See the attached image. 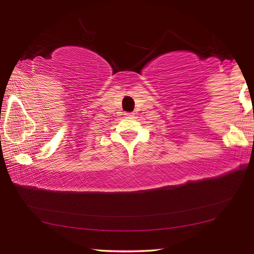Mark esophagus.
Wrapping results in <instances>:
<instances>
[{"mask_svg":"<svg viewBox=\"0 0 254 254\" xmlns=\"http://www.w3.org/2000/svg\"><path fill=\"white\" fill-rule=\"evenodd\" d=\"M126 116H130V115H128V113H126Z\"/></svg>","mask_w":254,"mask_h":254,"instance_id":"esophagus-1","label":"esophagus"}]
</instances>
